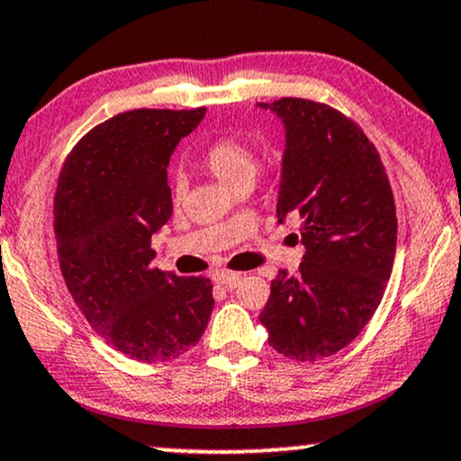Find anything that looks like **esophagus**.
<instances>
[{
    "label": "esophagus",
    "mask_w": 461,
    "mask_h": 461,
    "mask_svg": "<svg viewBox=\"0 0 461 461\" xmlns=\"http://www.w3.org/2000/svg\"><path fill=\"white\" fill-rule=\"evenodd\" d=\"M242 276H244L242 272H219L217 276H214V281L223 285V287H236V283L240 281Z\"/></svg>",
    "instance_id": "34e87169"
}]
</instances>
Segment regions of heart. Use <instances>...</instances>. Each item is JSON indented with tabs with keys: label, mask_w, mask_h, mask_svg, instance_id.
<instances>
[{
	"label": "heart",
	"mask_w": 461,
	"mask_h": 461,
	"mask_svg": "<svg viewBox=\"0 0 461 461\" xmlns=\"http://www.w3.org/2000/svg\"><path fill=\"white\" fill-rule=\"evenodd\" d=\"M203 166L225 183L230 189L247 187L258 176V157L247 142L234 136L217 138L203 153ZM174 195L180 197L187 187L183 174H176L172 180Z\"/></svg>",
	"instance_id": "heart-1"
}]
</instances>
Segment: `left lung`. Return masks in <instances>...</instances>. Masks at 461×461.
<instances>
[{"mask_svg":"<svg viewBox=\"0 0 461 461\" xmlns=\"http://www.w3.org/2000/svg\"><path fill=\"white\" fill-rule=\"evenodd\" d=\"M258 106L285 125L276 217L302 219L306 249L298 276L278 270L259 321L272 348L314 361L351 345L381 304L398 234L393 194L375 144L336 108L302 97Z\"/></svg>","mask_w":461,"mask_h":461,"instance_id":"left-lung-1","label":"left lung"}]
</instances>
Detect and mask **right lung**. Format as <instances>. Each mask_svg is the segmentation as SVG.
Here are the masks:
<instances>
[{"label": "right lung", "mask_w": 461, "mask_h": 461, "mask_svg": "<svg viewBox=\"0 0 461 461\" xmlns=\"http://www.w3.org/2000/svg\"><path fill=\"white\" fill-rule=\"evenodd\" d=\"M206 108L121 113L93 127L63 163L52 225L76 306L108 345L167 361L200 342L212 283L150 266V238L172 217L167 163Z\"/></svg>", "instance_id": "1"}]
</instances>
